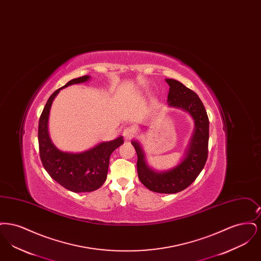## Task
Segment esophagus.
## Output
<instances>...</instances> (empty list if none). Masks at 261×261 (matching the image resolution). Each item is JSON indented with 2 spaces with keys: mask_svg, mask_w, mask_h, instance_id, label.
I'll use <instances>...</instances> for the list:
<instances>
[{
  "mask_svg": "<svg viewBox=\"0 0 261 261\" xmlns=\"http://www.w3.org/2000/svg\"><path fill=\"white\" fill-rule=\"evenodd\" d=\"M135 134H136V130L133 127H128V128L124 129V131H123V136H124L126 140H130L131 138L134 137Z\"/></svg>",
  "mask_w": 261,
  "mask_h": 261,
  "instance_id": "esophagus-1",
  "label": "esophagus"
}]
</instances>
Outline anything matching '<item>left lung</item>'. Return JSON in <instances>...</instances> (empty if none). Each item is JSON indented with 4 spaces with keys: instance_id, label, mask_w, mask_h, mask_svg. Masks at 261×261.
I'll return each instance as SVG.
<instances>
[{
    "instance_id": "8db88e82",
    "label": "left lung",
    "mask_w": 261,
    "mask_h": 261,
    "mask_svg": "<svg viewBox=\"0 0 261 261\" xmlns=\"http://www.w3.org/2000/svg\"><path fill=\"white\" fill-rule=\"evenodd\" d=\"M165 81L169 85L168 107L189 113L195 125L183 158L173 167L158 170L148 163L140 142L132 140L131 144L136 149L138 177L142 184L155 193L175 194L190 186L204 167L208 152L210 120L203 103L194 91L177 80Z\"/></svg>"
}]
</instances>
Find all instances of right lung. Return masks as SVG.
<instances>
[{"instance_id": "add662e5", "label": "right lung", "mask_w": 261, "mask_h": 261, "mask_svg": "<svg viewBox=\"0 0 261 261\" xmlns=\"http://www.w3.org/2000/svg\"><path fill=\"white\" fill-rule=\"evenodd\" d=\"M90 79V75L75 78L54 92L40 116L38 127L40 158L44 168L55 181L74 193L92 192L105 183L111 154L124 142L123 137L119 136L112 141L99 142L94 147L78 152L63 151L51 142L49 134V116L54 99L62 89L85 83Z\"/></svg>"}]
</instances>
